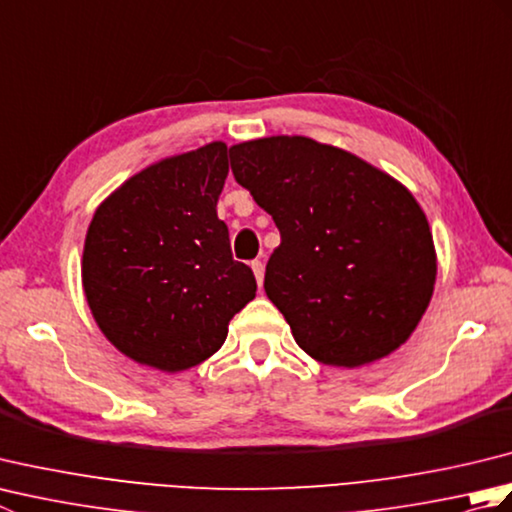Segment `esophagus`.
I'll return each instance as SVG.
<instances>
[{
	"mask_svg": "<svg viewBox=\"0 0 512 512\" xmlns=\"http://www.w3.org/2000/svg\"><path fill=\"white\" fill-rule=\"evenodd\" d=\"M250 268H253V273H255V279H257V284L262 286L264 284V264L259 262V259H255L253 264H250Z\"/></svg>",
	"mask_w": 512,
	"mask_h": 512,
	"instance_id": "1",
	"label": "esophagus"
}]
</instances>
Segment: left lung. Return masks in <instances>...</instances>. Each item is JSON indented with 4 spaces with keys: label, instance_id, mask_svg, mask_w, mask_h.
<instances>
[{
    "label": "left lung",
    "instance_id": "1",
    "mask_svg": "<svg viewBox=\"0 0 512 512\" xmlns=\"http://www.w3.org/2000/svg\"><path fill=\"white\" fill-rule=\"evenodd\" d=\"M231 169L279 228L264 290L301 350L350 369L396 352L438 275L427 215L405 184L308 136L233 145Z\"/></svg>",
    "mask_w": 512,
    "mask_h": 512
}]
</instances>
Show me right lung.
Returning <instances> with one entry per match:
<instances>
[{"mask_svg":"<svg viewBox=\"0 0 512 512\" xmlns=\"http://www.w3.org/2000/svg\"><path fill=\"white\" fill-rule=\"evenodd\" d=\"M226 176L228 147L213 140L151 162L94 211L83 292L105 339L138 365L176 374L204 363L255 299L215 209Z\"/></svg>","mask_w":512,"mask_h":512,"instance_id":"1","label":"right lung"}]
</instances>
